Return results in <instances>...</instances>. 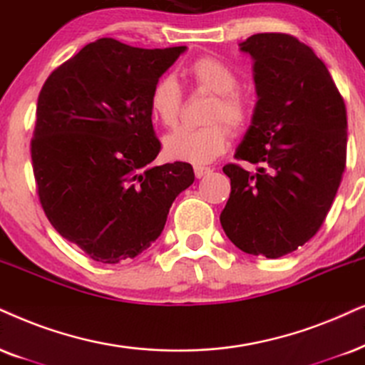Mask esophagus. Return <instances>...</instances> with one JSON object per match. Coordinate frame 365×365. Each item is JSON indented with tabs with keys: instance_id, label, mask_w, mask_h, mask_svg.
<instances>
[{
	"instance_id": "34e87169",
	"label": "esophagus",
	"mask_w": 365,
	"mask_h": 365,
	"mask_svg": "<svg viewBox=\"0 0 365 365\" xmlns=\"http://www.w3.org/2000/svg\"><path fill=\"white\" fill-rule=\"evenodd\" d=\"M193 173H195L197 178H202V177H207V175H210L212 168L210 167H202V165H195V167H193Z\"/></svg>"
}]
</instances>
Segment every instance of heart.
<instances>
[{
	"mask_svg": "<svg viewBox=\"0 0 365 365\" xmlns=\"http://www.w3.org/2000/svg\"><path fill=\"white\" fill-rule=\"evenodd\" d=\"M185 77L198 91L214 94L205 121L200 128H178L165 136V155L188 163H209L229 146L230 128L244 129L252 118V101L239 87V76L224 60L200 55L185 67ZM151 118L161 126L178 123L183 108V91L173 77L163 76L155 82L148 96Z\"/></svg>",
	"mask_w": 365,
	"mask_h": 365,
	"instance_id": "b5f03b06",
	"label": "heart"
}]
</instances>
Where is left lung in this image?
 I'll list each match as a JSON object with an SVG mask.
<instances>
[{"label": "left lung", "instance_id": "left-lung-1", "mask_svg": "<svg viewBox=\"0 0 365 365\" xmlns=\"http://www.w3.org/2000/svg\"><path fill=\"white\" fill-rule=\"evenodd\" d=\"M255 58L257 104L234 155L257 165L222 168L230 195L220 224L241 251L269 259L310 241L324 224L347 163V109L325 63L288 34L241 43Z\"/></svg>", "mask_w": 365, "mask_h": 365}]
</instances>
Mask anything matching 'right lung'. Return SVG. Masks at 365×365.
Wrapping results in <instances>:
<instances>
[{
  "mask_svg": "<svg viewBox=\"0 0 365 365\" xmlns=\"http://www.w3.org/2000/svg\"><path fill=\"white\" fill-rule=\"evenodd\" d=\"M185 47L86 45L45 81L30 143L36 195L53 229L91 259H133L193 183L185 161L151 167L161 143L148 96Z\"/></svg>",
  "mask_w": 365,
  "mask_h": 365,
  "instance_id": "right-lung-1",
  "label": "right lung"
}]
</instances>
